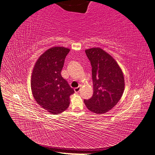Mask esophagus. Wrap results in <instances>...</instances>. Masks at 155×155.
Listing matches in <instances>:
<instances>
[{
  "instance_id": "esophagus-1",
  "label": "esophagus",
  "mask_w": 155,
  "mask_h": 155,
  "mask_svg": "<svg viewBox=\"0 0 155 155\" xmlns=\"http://www.w3.org/2000/svg\"><path fill=\"white\" fill-rule=\"evenodd\" d=\"M80 88H81L80 87H78L75 88H74L75 92H79V91H80Z\"/></svg>"
}]
</instances>
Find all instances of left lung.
I'll return each mask as SVG.
<instances>
[{
  "label": "left lung",
  "instance_id": "obj_1",
  "mask_svg": "<svg viewBox=\"0 0 155 155\" xmlns=\"http://www.w3.org/2000/svg\"><path fill=\"white\" fill-rule=\"evenodd\" d=\"M85 53L92 66L94 92L91 99L84 103L94 113L104 114L111 110L122 96L124 74L116 60L103 49L89 48Z\"/></svg>",
  "mask_w": 155,
  "mask_h": 155
}]
</instances>
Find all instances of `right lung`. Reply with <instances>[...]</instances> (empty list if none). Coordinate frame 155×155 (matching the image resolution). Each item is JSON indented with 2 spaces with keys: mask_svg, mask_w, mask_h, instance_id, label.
Instances as JSON below:
<instances>
[{
  "mask_svg": "<svg viewBox=\"0 0 155 155\" xmlns=\"http://www.w3.org/2000/svg\"><path fill=\"white\" fill-rule=\"evenodd\" d=\"M70 49L61 46L50 48L36 61L31 78V89L35 100L51 114L68 109L70 96L74 93L61 72Z\"/></svg>",
  "mask_w": 155,
  "mask_h": 155,
  "instance_id": "obj_1",
  "label": "right lung"
}]
</instances>
